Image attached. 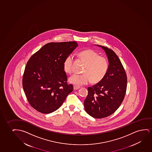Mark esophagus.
<instances>
[{
	"mask_svg": "<svg viewBox=\"0 0 152 152\" xmlns=\"http://www.w3.org/2000/svg\"><path fill=\"white\" fill-rule=\"evenodd\" d=\"M79 88H80V87L79 86H74V90H76L79 89Z\"/></svg>",
	"mask_w": 152,
	"mask_h": 152,
	"instance_id": "34e87169",
	"label": "esophagus"
}]
</instances>
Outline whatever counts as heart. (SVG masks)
Instances as JSON below:
<instances>
[{
    "label": "heart",
    "mask_w": 152,
    "mask_h": 152,
    "mask_svg": "<svg viewBox=\"0 0 152 152\" xmlns=\"http://www.w3.org/2000/svg\"><path fill=\"white\" fill-rule=\"evenodd\" d=\"M79 57L86 63L82 74H74L69 77V83L77 86L89 83L92 79L94 83L101 81L108 70V61L104 56H99L98 52L92 49L80 52ZM74 56L70 54L65 59L63 68L65 72L71 74L73 71Z\"/></svg>",
    "instance_id": "1"
}]
</instances>
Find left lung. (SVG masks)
Instances as JSON below:
<instances>
[{"label": "left lung", "instance_id": "obj_1", "mask_svg": "<svg viewBox=\"0 0 152 152\" xmlns=\"http://www.w3.org/2000/svg\"><path fill=\"white\" fill-rule=\"evenodd\" d=\"M106 53L108 68L103 78L95 85L88 87L84 101L86 112L95 118H103L112 114L119 108L127 89V75L123 65L112 50L95 45Z\"/></svg>", "mask_w": 152, "mask_h": 152}]
</instances>
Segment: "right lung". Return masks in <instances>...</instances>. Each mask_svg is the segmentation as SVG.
<instances>
[{
  "label": "right lung",
  "instance_id": "obj_1",
  "mask_svg": "<svg viewBox=\"0 0 152 152\" xmlns=\"http://www.w3.org/2000/svg\"><path fill=\"white\" fill-rule=\"evenodd\" d=\"M78 46L75 42H50L29 58L22 83L27 100L36 110L53 112L73 91V85L67 84L63 62Z\"/></svg>",
  "mask_w": 152,
  "mask_h": 152
}]
</instances>
